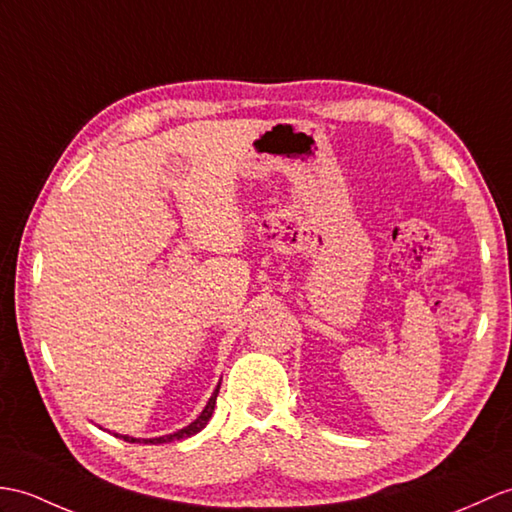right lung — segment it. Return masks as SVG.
I'll list each match as a JSON object with an SVG mask.
<instances>
[{
	"label": "right lung",
	"mask_w": 512,
	"mask_h": 512,
	"mask_svg": "<svg viewBox=\"0 0 512 512\" xmlns=\"http://www.w3.org/2000/svg\"><path fill=\"white\" fill-rule=\"evenodd\" d=\"M218 392H220V384H218V388H216V390H213V395H211V399L207 401L205 410L200 412V417H198L194 423H189L187 427H183V430H178V432H174V434H168V436H159V438H133V436H120V438H124V441H128V443L161 445V443H172V441H181V438H189V436H194V434H198V432L202 430V427H205V425L209 423L211 414H213V408H216ZM115 436H117V434H115Z\"/></svg>",
	"instance_id": "add662e5"
}]
</instances>
